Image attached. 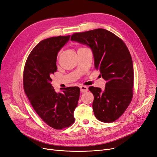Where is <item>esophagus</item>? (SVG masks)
<instances>
[{
	"mask_svg": "<svg viewBox=\"0 0 157 157\" xmlns=\"http://www.w3.org/2000/svg\"><path fill=\"white\" fill-rule=\"evenodd\" d=\"M80 92L82 93H84V92H86L88 91V87L87 86H80Z\"/></svg>",
	"mask_w": 157,
	"mask_h": 157,
	"instance_id": "1",
	"label": "esophagus"
}]
</instances>
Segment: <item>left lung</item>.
Here are the masks:
<instances>
[{
	"label": "left lung",
	"instance_id": "left-lung-1",
	"mask_svg": "<svg viewBox=\"0 0 157 157\" xmlns=\"http://www.w3.org/2000/svg\"><path fill=\"white\" fill-rule=\"evenodd\" d=\"M71 40L90 47L95 68L107 81L103 90L89 87L94 96L95 116L103 122L115 121L126 110L133 97L134 69L126 45L119 37L104 29L76 33Z\"/></svg>",
	"mask_w": 157,
	"mask_h": 157
}]
</instances>
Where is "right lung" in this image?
I'll return each mask as SVG.
<instances>
[{"mask_svg": "<svg viewBox=\"0 0 157 157\" xmlns=\"http://www.w3.org/2000/svg\"><path fill=\"white\" fill-rule=\"evenodd\" d=\"M70 35L42 40L31 52L23 70V88L33 108L46 124L56 130L70 126L75 122L80 88L67 87L56 92L51 76L57 71L58 52Z\"/></svg>", "mask_w": 157, "mask_h": 157, "instance_id": "right-lung-1", "label": "right lung"}]
</instances>
